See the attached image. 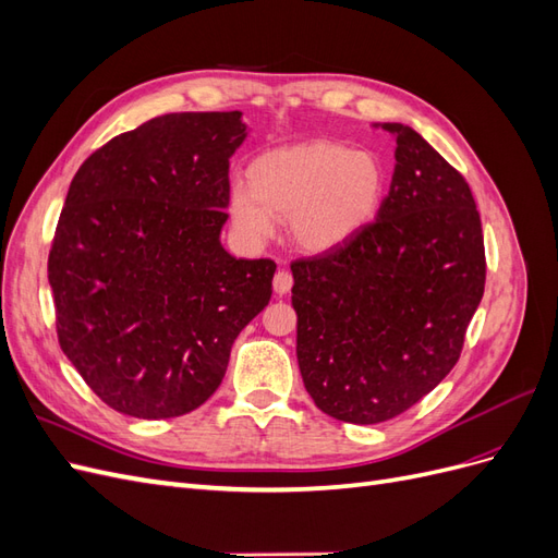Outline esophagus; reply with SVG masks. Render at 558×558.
<instances>
[{
  "mask_svg": "<svg viewBox=\"0 0 558 558\" xmlns=\"http://www.w3.org/2000/svg\"><path fill=\"white\" fill-rule=\"evenodd\" d=\"M272 286H275V293H277V295H286V293H289L291 286H293V277H291L289 269H279V272H277L275 279H272Z\"/></svg>",
  "mask_w": 558,
  "mask_h": 558,
  "instance_id": "34e87169",
  "label": "esophagus"
}]
</instances>
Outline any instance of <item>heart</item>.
<instances>
[{
    "label": "heart",
    "instance_id": "heart-1",
    "mask_svg": "<svg viewBox=\"0 0 558 558\" xmlns=\"http://www.w3.org/2000/svg\"><path fill=\"white\" fill-rule=\"evenodd\" d=\"M386 197V167L373 150L340 142L272 148L248 167V185L234 183L230 216L251 244H263L289 218L291 242L328 253L375 221Z\"/></svg>",
    "mask_w": 558,
    "mask_h": 558
}]
</instances>
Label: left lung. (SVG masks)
<instances>
[{"mask_svg": "<svg viewBox=\"0 0 558 558\" xmlns=\"http://www.w3.org/2000/svg\"><path fill=\"white\" fill-rule=\"evenodd\" d=\"M381 128L398 146L377 221L291 265L302 381L320 412L361 426L410 410L451 373L486 279L465 179L412 128Z\"/></svg>", "mask_w": 558, "mask_h": 558, "instance_id": "left-lung-1", "label": "left lung"}]
</instances>
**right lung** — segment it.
I'll list each match as a JSON object with an SVG mask.
<instances>
[{
    "label": "right lung",
    "mask_w": 558,
    "mask_h": 558,
    "mask_svg": "<svg viewBox=\"0 0 558 558\" xmlns=\"http://www.w3.org/2000/svg\"><path fill=\"white\" fill-rule=\"evenodd\" d=\"M242 111H183L118 134L78 167L48 283L58 340L93 393L137 418L197 410L277 265L221 244Z\"/></svg>",
    "instance_id": "obj_1"
}]
</instances>
